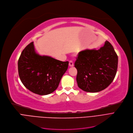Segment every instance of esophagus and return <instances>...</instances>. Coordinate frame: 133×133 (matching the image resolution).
Listing matches in <instances>:
<instances>
[{
  "label": "esophagus",
  "mask_w": 133,
  "mask_h": 133,
  "mask_svg": "<svg viewBox=\"0 0 133 133\" xmlns=\"http://www.w3.org/2000/svg\"><path fill=\"white\" fill-rule=\"evenodd\" d=\"M69 66H71V67L73 66H74V63H73V62H72V61H69Z\"/></svg>",
  "instance_id": "1"
}]
</instances>
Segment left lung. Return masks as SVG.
Here are the masks:
<instances>
[{"label":"left lung","mask_w":133,"mask_h":133,"mask_svg":"<svg viewBox=\"0 0 133 133\" xmlns=\"http://www.w3.org/2000/svg\"><path fill=\"white\" fill-rule=\"evenodd\" d=\"M117 65V55L107 41L98 50L86 49L80 51L75 62L78 87L90 92L105 89L114 79Z\"/></svg>","instance_id":"obj_1"}]
</instances>
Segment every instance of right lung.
Segmentation results:
<instances>
[{"label":"right lung","mask_w":133,"mask_h":133,"mask_svg":"<svg viewBox=\"0 0 133 133\" xmlns=\"http://www.w3.org/2000/svg\"><path fill=\"white\" fill-rule=\"evenodd\" d=\"M68 65V61L37 54L31 42L23 50L18 59V74L28 89L39 95H46L58 88Z\"/></svg>","instance_id":"obj_1"}]
</instances>
